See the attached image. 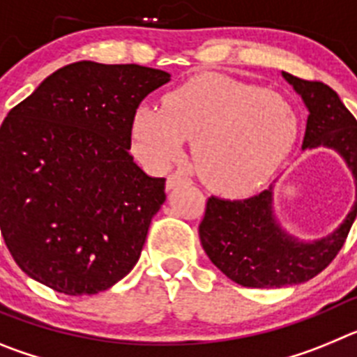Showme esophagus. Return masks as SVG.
Here are the masks:
<instances>
[{
	"label": "esophagus",
	"instance_id": "1",
	"mask_svg": "<svg viewBox=\"0 0 357 357\" xmlns=\"http://www.w3.org/2000/svg\"><path fill=\"white\" fill-rule=\"evenodd\" d=\"M189 178L184 175V173H172V175L168 176V181H166V189H175L176 185L184 184V182H188Z\"/></svg>",
	"mask_w": 357,
	"mask_h": 357
}]
</instances>
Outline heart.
<instances>
[{
	"label": "heart",
	"mask_w": 357,
	"mask_h": 357,
	"mask_svg": "<svg viewBox=\"0 0 357 357\" xmlns=\"http://www.w3.org/2000/svg\"><path fill=\"white\" fill-rule=\"evenodd\" d=\"M298 116L288 98L220 73L191 78L164 98V109L141 105L132 121L134 151L146 166L168 169L193 139L202 181L229 195L266 184L289 155Z\"/></svg>",
	"instance_id": "obj_1"
}]
</instances>
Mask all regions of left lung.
<instances>
[{
    "label": "left lung",
    "instance_id": "left-lung-1",
    "mask_svg": "<svg viewBox=\"0 0 357 357\" xmlns=\"http://www.w3.org/2000/svg\"><path fill=\"white\" fill-rule=\"evenodd\" d=\"M301 94L309 116L302 150L333 148L356 181V200L342 225L329 236L302 241L288 234L273 213V185L245 200L211 197L198 227L202 247L214 266L245 288L301 284L329 266L343 247L357 216V121L336 91L282 71Z\"/></svg>",
    "mask_w": 357,
    "mask_h": 357
}]
</instances>
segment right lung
I'll return each instance as SVG.
<instances>
[{
    "label": "right lung",
    "instance_id": "obj_1",
    "mask_svg": "<svg viewBox=\"0 0 357 357\" xmlns=\"http://www.w3.org/2000/svg\"><path fill=\"white\" fill-rule=\"evenodd\" d=\"M169 73L82 61L50 75L0 127V229L17 266L94 295L139 261L166 178L130 155L132 121Z\"/></svg>",
    "mask_w": 357,
    "mask_h": 357
}]
</instances>
